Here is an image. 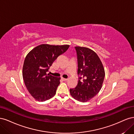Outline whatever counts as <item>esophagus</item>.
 <instances>
[{"label": "esophagus", "mask_w": 134, "mask_h": 134, "mask_svg": "<svg viewBox=\"0 0 134 134\" xmlns=\"http://www.w3.org/2000/svg\"><path fill=\"white\" fill-rule=\"evenodd\" d=\"M62 79L63 80V81H66L68 80V79H65V78H62Z\"/></svg>", "instance_id": "34e87169"}]
</instances>
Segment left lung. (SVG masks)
Here are the masks:
<instances>
[{
  "label": "left lung",
  "instance_id": "8db88e82",
  "mask_svg": "<svg viewBox=\"0 0 134 134\" xmlns=\"http://www.w3.org/2000/svg\"><path fill=\"white\" fill-rule=\"evenodd\" d=\"M79 80L75 88L70 89L71 96L86 102L98 94L102 87L105 72L96 52L90 48L76 46Z\"/></svg>",
  "mask_w": 134,
  "mask_h": 134
}]
</instances>
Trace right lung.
I'll use <instances>...</instances> for the list:
<instances>
[{"mask_svg": "<svg viewBox=\"0 0 134 134\" xmlns=\"http://www.w3.org/2000/svg\"><path fill=\"white\" fill-rule=\"evenodd\" d=\"M69 47L68 44H42L27 55L23 66V78L27 90L36 100L43 102L55 95L60 78L47 74V72L58 56Z\"/></svg>", "mask_w": 134, "mask_h": 134, "instance_id": "obj_1", "label": "right lung"}]
</instances>
